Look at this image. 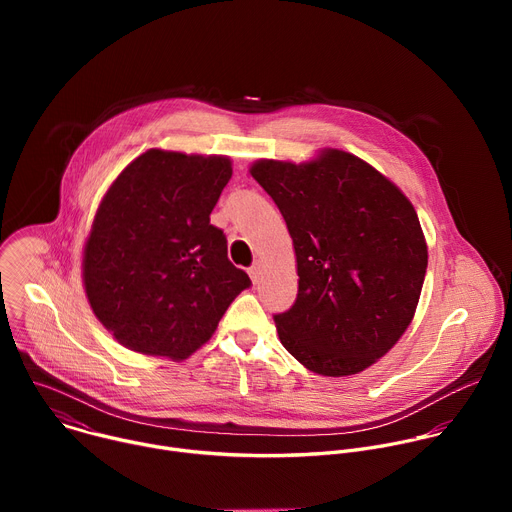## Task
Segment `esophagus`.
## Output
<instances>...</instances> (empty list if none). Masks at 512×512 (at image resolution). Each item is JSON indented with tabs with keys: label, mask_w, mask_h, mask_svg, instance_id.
I'll return each mask as SVG.
<instances>
[{
	"label": "esophagus",
	"mask_w": 512,
	"mask_h": 512,
	"mask_svg": "<svg viewBox=\"0 0 512 512\" xmlns=\"http://www.w3.org/2000/svg\"><path fill=\"white\" fill-rule=\"evenodd\" d=\"M249 277H251V281L257 285L259 283V279H261V265L259 263H255L251 269H249Z\"/></svg>",
	"instance_id": "1"
}]
</instances>
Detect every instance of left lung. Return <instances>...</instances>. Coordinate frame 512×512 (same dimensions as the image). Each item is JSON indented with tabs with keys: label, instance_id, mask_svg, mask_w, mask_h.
<instances>
[{
	"label": "left lung",
	"instance_id": "1",
	"mask_svg": "<svg viewBox=\"0 0 512 512\" xmlns=\"http://www.w3.org/2000/svg\"><path fill=\"white\" fill-rule=\"evenodd\" d=\"M249 172L296 253L298 298L275 316L281 344L322 377L369 369L403 336L421 296L427 243L411 200L336 148L302 164L261 158Z\"/></svg>",
	"mask_w": 512,
	"mask_h": 512
}]
</instances>
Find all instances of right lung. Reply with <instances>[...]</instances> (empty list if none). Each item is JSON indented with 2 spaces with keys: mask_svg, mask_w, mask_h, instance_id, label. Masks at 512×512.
<instances>
[{
  "mask_svg": "<svg viewBox=\"0 0 512 512\" xmlns=\"http://www.w3.org/2000/svg\"><path fill=\"white\" fill-rule=\"evenodd\" d=\"M231 176L229 156L152 148L107 188L83 247V287L125 348L180 362L251 285L210 225Z\"/></svg>",
  "mask_w": 512,
  "mask_h": 512,
  "instance_id": "1",
  "label": "right lung"
}]
</instances>
